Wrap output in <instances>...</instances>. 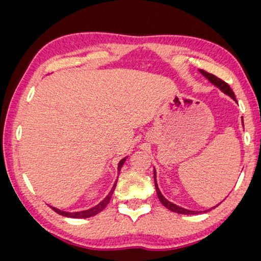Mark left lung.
<instances>
[{
	"label": "left lung",
	"mask_w": 261,
	"mask_h": 261,
	"mask_svg": "<svg viewBox=\"0 0 261 261\" xmlns=\"http://www.w3.org/2000/svg\"><path fill=\"white\" fill-rule=\"evenodd\" d=\"M199 72H201L205 78H208L210 83H213L214 85H215V87L219 88L221 91H223L226 95L230 96V97L233 98L234 101H237V98H235V95H234L233 90H231L230 87L226 83V82L222 81V80H220V78H217L216 76H214V74H212V73L206 72V71H204V70H199ZM154 184H155V190H156V195H158L159 201L162 202V204H163L164 206H166L167 209L171 210V212L177 213V214H184V215H195V214L202 213V212H192V210L184 209V208H181V206H179V205L173 204V203H171L170 201H167V199L163 196L162 192H160L159 188H158V184H156V172H155V170H154ZM217 205H219V204H217ZM217 205H216V206H217ZM214 208H215V206H214ZM209 210H210V209L204 210V212H203V213L209 212Z\"/></svg>",
	"instance_id": "1"
}]
</instances>
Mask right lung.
<instances>
[{
    "instance_id": "1",
    "label": "right lung",
    "mask_w": 261,
    "mask_h": 261,
    "mask_svg": "<svg viewBox=\"0 0 261 261\" xmlns=\"http://www.w3.org/2000/svg\"><path fill=\"white\" fill-rule=\"evenodd\" d=\"M126 158H127V156H126ZM126 158H123V159L121 160V162L119 163V167H117V170H119V173H120V171H121V167H122L124 162H126ZM116 183H117V180L115 181V184L113 185V189H112V190H110L109 195L107 196V197H106L105 199H103V201H102L101 203H98L97 205H95L94 208H91V209L83 210V212H77V213H66V212H63V210H59V209L55 208V206H51V208H52V210H55V212H56L57 214H59V215L66 216V217H72V219H87V217L95 216V215H97L98 213H101L102 210L105 209L107 205H108V203L110 202V199H112L113 192H114V190H115Z\"/></svg>"
}]
</instances>
